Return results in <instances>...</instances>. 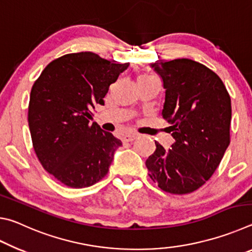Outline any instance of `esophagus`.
Masks as SVG:
<instances>
[{"label": "esophagus", "mask_w": 252, "mask_h": 252, "mask_svg": "<svg viewBox=\"0 0 252 252\" xmlns=\"http://www.w3.org/2000/svg\"><path fill=\"white\" fill-rule=\"evenodd\" d=\"M136 138H138V134L136 133H127V134H125L122 136V142L123 143L131 142V141H133V140H135Z\"/></svg>", "instance_id": "obj_1"}]
</instances>
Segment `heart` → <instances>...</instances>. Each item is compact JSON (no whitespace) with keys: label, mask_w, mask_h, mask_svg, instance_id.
<instances>
[{"label":"heart","mask_w":252,"mask_h":252,"mask_svg":"<svg viewBox=\"0 0 252 252\" xmlns=\"http://www.w3.org/2000/svg\"><path fill=\"white\" fill-rule=\"evenodd\" d=\"M142 76H151V75H148V74H142Z\"/></svg>","instance_id":"heart-1"}]
</instances>
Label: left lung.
Masks as SVG:
<instances>
[{
  "mask_svg": "<svg viewBox=\"0 0 252 252\" xmlns=\"http://www.w3.org/2000/svg\"><path fill=\"white\" fill-rule=\"evenodd\" d=\"M163 81L162 117L176 140L168 151L156 142L149 176L165 192H193L218 168L230 143L231 100L221 79L190 59L152 63Z\"/></svg>",
  "mask_w": 252,
  "mask_h": 252,
  "instance_id": "obj_1",
  "label": "left lung"
}]
</instances>
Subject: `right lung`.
Segmentation results:
<instances>
[{
	"mask_svg": "<svg viewBox=\"0 0 252 252\" xmlns=\"http://www.w3.org/2000/svg\"><path fill=\"white\" fill-rule=\"evenodd\" d=\"M127 66L92 52L70 53L49 63L34 82L28 114L34 151L64 186L87 188L108 173L122 142L90 120Z\"/></svg>",
	"mask_w": 252,
	"mask_h": 252,
	"instance_id": "right-lung-1",
	"label": "right lung"
}]
</instances>
